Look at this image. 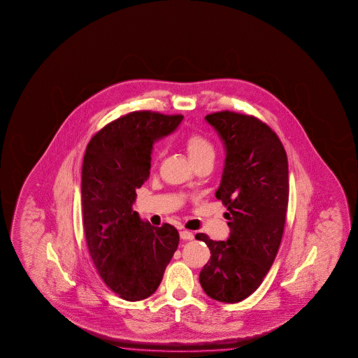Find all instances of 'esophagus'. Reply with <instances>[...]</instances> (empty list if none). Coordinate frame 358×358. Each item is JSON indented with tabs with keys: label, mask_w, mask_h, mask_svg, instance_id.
I'll return each mask as SVG.
<instances>
[{
	"label": "esophagus",
	"mask_w": 358,
	"mask_h": 358,
	"mask_svg": "<svg viewBox=\"0 0 358 358\" xmlns=\"http://www.w3.org/2000/svg\"><path fill=\"white\" fill-rule=\"evenodd\" d=\"M180 238L184 241H193L194 239V234L192 231H180Z\"/></svg>",
	"instance_id": "34e87169"
}]
</instances>
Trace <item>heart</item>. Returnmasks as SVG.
Instances as JSON below:
<instances>
[{
    "mask_svg": "<svg viewBox=\"0 0 358 358\" xmlns=\"http://www.w3.org/2000/svg\"><path fill=\"white\" fill-rule=\"evenodd\" d=\"M184 148L188 154L189 159L192 160V163L194 164V166H198L200 164L214 162V157H215L214 145L210 140L206 139V136L201 134L193 133L188 135L184 140ZM159 157H160V152L157 155L155 160H158Z\"/></svg>",
    "mask_w": 358,
    "mask_h": 358,
    "instance_id": "obj_1",
    "label": "heart"
}]
</instances>
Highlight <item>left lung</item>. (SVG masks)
Returning a JSON list of instances; mask_svg holds the SVG:
<instances>
[{"mask_svg": "<svg viewBox=\"0 0 358 358\" xmlns=\"http://www.w3.org/2000/svg\"><path fill=\"white\" fill-rule=\"evenodd\" d=\"M223 140L225 164L215 196L228 213L231 236L196 239L210 249L199 274L209 297L236 303L262 285L278 252L289 196L288 162L277 134L252 115L219 111L206 116Z\"/></svg>", "mask_w": 358, "mask_h": 358, "instance_id": "obj_1", "label": "left lung"}]
</instances>
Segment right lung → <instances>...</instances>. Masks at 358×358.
<instances>
[{
  "label": "right lung",
  "mask_w": 358,
  "mask_h": 358,
  "mask_svg": "<svg viewBox=\"0 0 358 358\" xmlns=\"http://www.w3.org/2000/svg\"><path fill=\"white\" fill-rule=\"evenodd\" d=\"M182 115L133 111L103 127L86 146L81 199L86 243L100 277L119 297L136 302L158 289L179 244L173 225L152 227L133 210L150 174L152 144Z\"/></svg>",
  "instance_id": "add662e5"
}]
</instances>
